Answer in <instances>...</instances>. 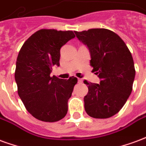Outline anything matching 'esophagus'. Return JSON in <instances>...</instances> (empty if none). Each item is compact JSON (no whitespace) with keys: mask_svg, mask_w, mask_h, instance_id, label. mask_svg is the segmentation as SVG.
Listing matches in <instances>:
<instances>
[{"mask_svg":"<svg viewBox=\"0 0 146 146\" xmlns=\"http://www.w3.org/2000/svg\"><path fill=\"white\" fill-rule=\"evenodd\" d=\"M78 82L79 83H82V78H78Z\"/></svg>","mask_w":146,"mask_h":146,"instance_id":"obj_1","label":"esophagus"}]
</instances>
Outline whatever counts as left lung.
<instances>
[{
	"label": "left lung",
	"instance_id": "obj_1",
	"mask_svg": "<svg viewBox=\"0 0 146 146\" xmlns=\"http://www.w3.org/2000/svg\"><path fill=\"white\" fill-rule=\"evenodd\" d=\"M76 37L88 46L92 72L100 84L88 82L84 97L87 114L94 118H109L123 107L132 91L135 70L131 52L117 34L107 29L74 31Z\"/></svg>",
	"mask_w": 146,
	"mask_h": 146
}]
</instances>
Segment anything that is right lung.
I'll list each match as a JSON object with an SVG mask.
<instances>
[{
  "instance_id": "add662e5",
  "label": "right lung",
  "mask_w": 146,
  "mask_h": 146,
  "mask_svg": "<svg viewBox=\"0 0 146 146\" xmlns=\"http://www.w3.org/2000/svg\"><path fill=\"white\" fill-rule=\"evenodd\" d=\"M74 37L72 31L40 29L19 51L15 72L18 93L29 113L39 121L55 122L67 114L77 78L60 79L50 73L60 65L61 46Z\"/></svg>"
}]
</instances>
